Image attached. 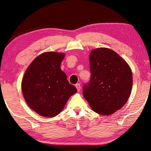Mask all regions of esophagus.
Listing matches in <instances>:
<instances>
[{
  "label": "esophagus",
  "instance_id": "34e87169",
  "mask_svg": "<svg viewBox=\"0 0 151 151\" xmlns=\"http://www.w3.org/2000/svg\"><path fill=\"white\" fill-rule=\"evenodd\" d=\"M75 86H76V89H77V91L79 92L80 91V90H81V85L80 84H76V85H75Z\"/></svg>",
  "mask_w": 151,
  "mask_h": 151
}]
</instances>
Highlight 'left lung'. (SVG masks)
<instances>
[{
  "label": "left lung",
  "mask_w": 151,
  "mask_h": 151,
  "mask_svg": "<svg viewBox=\"0 0 151 151\" xmlns=\"http://www.w3.org/2000/svg\"><path fill=\"white\" fill-rule=\"evenodd\" d=\"M89 60L91 76L83 86V96L96 113L113 114L124 105L131 95V68L116 52L107 48L93 49Z\"/></svg>",
  "instance_id": "8db88e82"
}]
</instances>
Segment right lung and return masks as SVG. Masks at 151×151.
Instances as JSON below:
<instances>
[{
	"label": "right lung",
	"instance_id": "right-lung-1",
	"mask_svg": "<svg viewBox=\"0 0 151 151\" xmlns=\"http://www.w3.org/2000/svg\"><path fill=\"white\" fill-rule=\"evenodd\" d=\"M64 57V53H42L29 66L22 78L21 88L25 101L42 116H57L69 97L77 91L60 69Z\"/></svg>",
	"mask_w": 151,
	"mask_h": 151
}]
</instances>
